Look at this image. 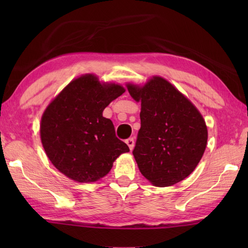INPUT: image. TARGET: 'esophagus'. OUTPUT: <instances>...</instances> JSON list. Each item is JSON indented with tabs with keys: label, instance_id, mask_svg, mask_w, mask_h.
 Masks as SVG:
<instances>
[{
	"label": "esophagus",
	"instance_id": "34e87169",
	"mask_svg": "<svg viewBox=\"0 0 248 248\" xmlns=\"http://www.w3.org/2000/svg\"><path fill=\"white\" fill-rule=\"evenodd\" d=\"M125 143H127V145L129 146V148H130V150H132L133 148H134V139H128L127 140H125Z\"/></svg>",
	"mask_w": 248,
	"mask_h": 248
}]
</instances>
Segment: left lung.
<instances>
[{
	"label": "left lung",
	"instance_id": "8db88e82",
	"mask_svg": "<svg viewBox=\"0 0 248 248\" xmlns=\"http://www.w3.org/2000/svg\"><path fill=\"white\" fill-rule=\"evenodd\" d=\"M140 101V129L133 155L140 170L155 186H170L191 175L207 147L204 120L192 102L163 78L144 87L128 84Z\"/></svg>",
	"mask_w": 248,
	"mask_h": 248
}]
</instances>
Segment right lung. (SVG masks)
I'll return each instance as SVG.
<instances>
[{
    "mask_svg": "<svg viewBox=\"0 0 248 248\" xmlns=\"http://www.w3.org/2000/svg\"><path fill=\"white\" fill-rule=\"evenodd\" d=\"M124 93L116 84H101L93 75L76 78L46 108L40 138L57 170L78 182L104 177L128 145L117 139L112 120L103 109Z\"/></svg>",
    "mask_w": 248,
    "mask_h": 248,
    "instance_id": "add662e5",
    "label": "right lung"
}]
</instances>
